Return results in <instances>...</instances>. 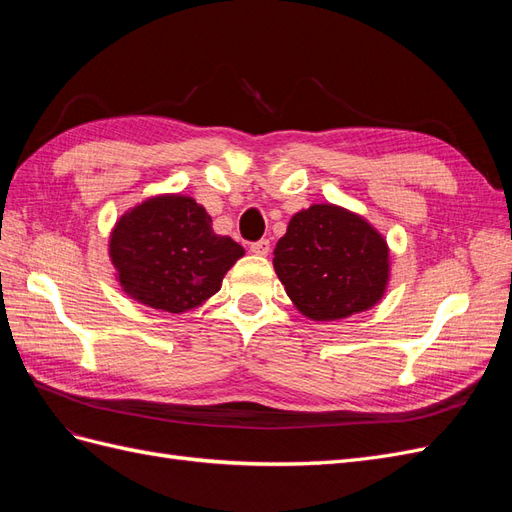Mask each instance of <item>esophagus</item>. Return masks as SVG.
Segmentation results:
<instances>
[{
  "label": "esophagus",
  "instance_id": "1",
  "mask_svg": "<svg viewBox=\"0 0 512 512\" xmlns=\"http://www.w3.org/2000/svg\"><path fill=\"white\" fill-rule=\"evenodd\" d=\"M250 250H252V254H256V256H267L269 250H271V243H269L267 239H260V241H256V243L250 245Z\"/></svg>",
  "mask_w": 512,
  "mask_h": 512
}]
</instances>
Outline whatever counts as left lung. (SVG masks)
<instances>
[{"label": "left lung", "mask_w": 512, "mask_h": 512, "mask_svg": "<svg viewBox=\"0 0 512 512\" xmlns=\"http://www.w3.org/2000/svg\"><path fill=\"white\" fill-rule=\"evenodd\" d=\"M273 267L294 307L329 322L374 307L389 284V245L361 215L312 205L292 215Z\"/></svg>", "instance_id": "left-lung-1"}]
</instances>
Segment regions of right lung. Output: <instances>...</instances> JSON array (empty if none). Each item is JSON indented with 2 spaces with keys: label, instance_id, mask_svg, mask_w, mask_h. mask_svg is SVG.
Listing matches in <instances>:
<instances>
[{
  "label": "right lung",
  "instance_id": "right-lung-1",
  "mask_svg": "<svg viewBox=\"0 0 512 512\" xmlns=\"http://www.w3.org/2000/svg\"><path fill=\"white\" fill-rule=\"evenodd\" d=\"M243 254L237 241L215 235L205 207L183 194L143 200L121 215L108 241L123 292L170 314L213 297Z\"/></svg>",
  "mask_w": 512,
  "mask_h": 512
}]
</instances>
